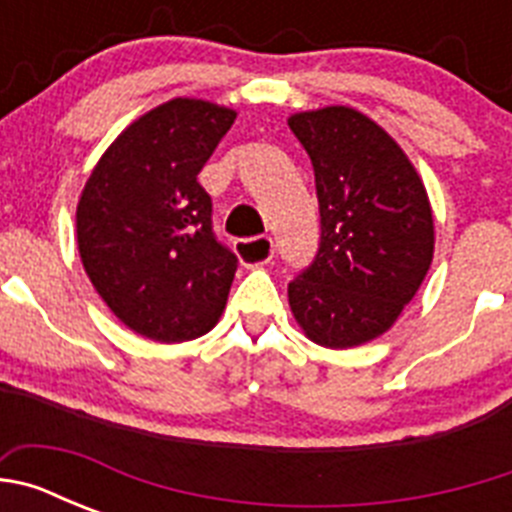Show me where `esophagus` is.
Here are the masks:
<instances>
[{
	"label": "esophagus",
	"mask_w": 512,
	"mask_h": 512,
	"mask_svg": "<svg viewBox=\"0 0 512 512\" xmlns=\"http://www.w3.org/2000/svg\"><path fill=\"white\" fill-rule=\"evenodd\" d=\"M235 251L241 256V261L246 266H261L269 264L274 259V241L269 235H261V238H248V241L235 243Z\"/></svg>",
	"instance_id": "esophagus-1"
}]
</instances>
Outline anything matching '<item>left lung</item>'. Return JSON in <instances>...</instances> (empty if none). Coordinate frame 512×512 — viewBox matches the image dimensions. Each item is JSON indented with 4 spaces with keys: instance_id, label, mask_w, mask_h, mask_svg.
<instances>
[{
    "instance_id": "left-lung-1",
    "label": "left lung",
    "mask_w": 512,
    "mask_h": 512,
    "mask_svg": "<svg viewBox=\"0 0 512 512\" xmlns=\"http://www.w3.org/2000/svg\"><path fill=\"white\" fill-rule=\"evenodd\" d=\"M320 205L315 261L289 282V307L310 341L351 348L390 330L433 261L423 179L392 135L354 107L297 112Z\"/></svg>"
}]
</instances>
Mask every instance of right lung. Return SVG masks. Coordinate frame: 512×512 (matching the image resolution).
Segmentation results:
<instances>
[{
    "mask_svg": "<svg viewBox=\"0 0 512 512\" xmlns=\"http://www.w3.org/2000/svg\"><path fill=\"white\" fill-rule=\"evenodd\" d=\"M235 112L176 97L115 138L76 207L81 264L122 323L161 343L215 328L238 259L212 233V200L197 174Z\"/></svg>",
    "mask_w": 512,
    "mask_h": 512,
    "instance_id": "add662e5",
    "label": "right lung"
}]
</instances>
